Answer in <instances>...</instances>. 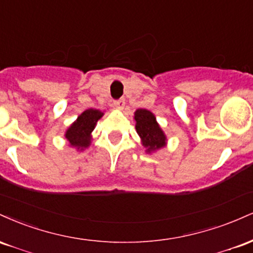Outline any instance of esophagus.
I'll return each instance as SVG.
<instances>
[{"label": "esophagus", "instance_id": "1", "mask_svg": "<svg viewBox=\"0 0 253 253\" xmlns=\"http://www.w3.org/2000/svg\"><path fill=\"white\" fill-rule=\"evenodd\" d=\"M114 106H115V108H117V109H119V110H123V109H124V107H125V100H124V98H121V100L115 101V102H114Z\"/></svg>", "mask_w": 253, "mask_h": 253}]
</instances>
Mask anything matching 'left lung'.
I'll return each mask as SVG.
<instances>
[{
	"mask_svg": "<svg viewBox=\"0 0 253 253\" xmlns=\"http://www.w3.org/2000/svg\"><path fill=\"white\" fill-rule=\"evenodd\" d=\"M135 129L146 153H153L167 146L168 139L164 130L157 123L156 115L150 110L139 108L134 112Z\"/></svg>",
	"mask_w": 253,
	"mask_h": 253,
	"instance_id": "8db88e82",
	"label": "left lung"
}]
</instances>
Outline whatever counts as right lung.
I'll return each mask as SVG.
<instances>
[{
	"mask_svg": "<svg viewBox=\"0 0 253 253\" xmlns=\"http://www.w3.org/2000/svg\"><path fill=\"white\" fill-rule=\"evenodd\" d=\"M103 115L104 112L94 108L84 110L82 114L78 115L76 120L66 128L64 134L70 147H74L77 151L88 149L91 144L92 130Z\"/></svg>",
	"mask_w": 253,
	"mask_h": 253,
	"instance_id": "add662e5",
	"label": "right lung"
}]
</instances>
